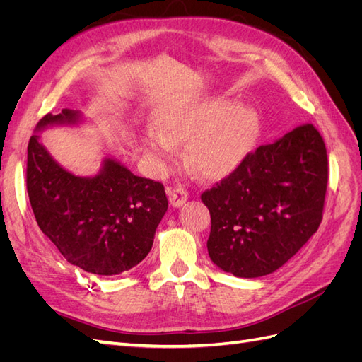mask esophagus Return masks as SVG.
<instances>
[{"label": "esophagus", "mask_w": 362, "mask_h": 362, "mask_svg": "<svg viewBox=\"0 0 362 362\" xmlns=\"http://www.w3.org/2000/svg\"><path fill=\"white\" fill-rule=\"evenodd\" d=\"M168 196H169L170 205L175 208H180L182 204H185V201H187V198H189L187 190L181 187V185H175L173 189H168Z\"/></svg>", "instance_id": "esophagus-1"}]
</instances>
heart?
Masks as SVG:
<instances>
[{
  "mask_svg": "<svg viewBox=\"0 0 362 362\" xmlns=\"http://www.w3.org/2000/svg\"><path fill=\"white\" fill-rule=\"evenodd\" d=\"M259 120L254 108L228 98H173L163 105L157 128L144 136V148L160 169L170 168L177 145L185 161L206 180L233 173L254 148Z\"/></svg>",
  "mask_w": 362,
  "mask_h": 362,
  "instance_id": "obj_1",
  "label": "heart"
}]
</instances>
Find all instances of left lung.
I'll return each instance as SVG.
<instances>
[{
	"instance_id": "obj_1",
	"label": "left lung",
	"mask_w": 362,
	"mask_h": 362,
	"mask_svg": "<svg viewBox=\"0 0 362 362\" xmlns=\"http://www.w3.org/2000/svg\"><path fill=\"white\" fill-rule=\"evenodd\" d=\"M327 184L325 141L311 124L259 146L202 193L211 214L206 247L237 278L282 267L319 229Z\"/></svg>"
}]
</instances>
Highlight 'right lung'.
I'll return each instance as SVG.
<instances>
[{"mask_svg": "<svg viewBox=\"0 0 362 362\" xmlns=\"http://www.w3.org/2000/svg\"><path fill=\"white\" fill-rule=\"evenodd\" d=\"M84 120L71 108L39 120L28 141V198L40 231L64 259L84 272L113 276L146 258L168 198L163 184L137 177L113 157H104L90 177L75 175L54 160L39 134Z\"/></svg>", "mask_w": 362, "mask_h": 362, "instance_id": "add662e5", "label": "right lung"}]
</instances>
